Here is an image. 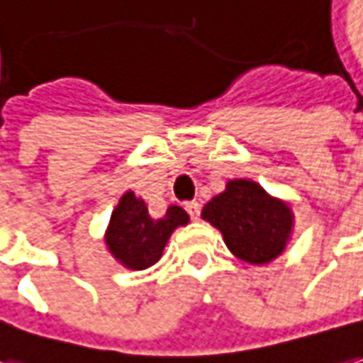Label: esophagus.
<instances>
[{
	"label": "esophagus",
	"mask_w": 363,
	"mask_h": 363,
	"mask_svg": "<svg viewBox=\"0 0 363 363\" xmlns=\"http://www.w3.org/2000/svg\"><path fill=\"white\" fill-rule=\"evenodd\" d=\"M186 213L191 214L192 220H199V216H201V204L199 202H186Z\"/></svg>",
	"instance_id": "34e87169"
}]
</instances>
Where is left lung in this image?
<instances>
[{"label": "left lung", "instance_id": "left-lung-1", "mask_svg": "<svg viewBox=\"0 0 363 363\" xmlns=\"http://www.w3.org/2000/svg\"><path fill=\"white\" fill-rule=\"evenodd\" d=\"M201 216L223 234L228 250L242 262H272L292 238L294 213L290 202L276 199L250 179H233L202 206Z\"/></svg>", "mask_w": 363, "mask_h": 363}]
</instances>
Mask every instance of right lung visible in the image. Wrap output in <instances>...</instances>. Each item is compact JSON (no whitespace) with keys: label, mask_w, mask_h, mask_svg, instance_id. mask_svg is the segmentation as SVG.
Returning a JSON list of instances; mask_svg holds the SVG:
<instances>
[{"label":"right lung","mask_w":363,"mask_h":363,"mask_svg":"<svg viewBox=\"0 0 363 363\" xmlns=\"http://www.w3.org/2000/svg\"><path fill=\"white\" fill-rule=\"evenodd\" d=\"M189 214L172 204L161 218H152L143 199L127 191L111 213L105 244L111 256L129 270H145L161 260L171 234L189 224Z\"/></svg>","instance_id":"right-lung-1"}]
</instances>
